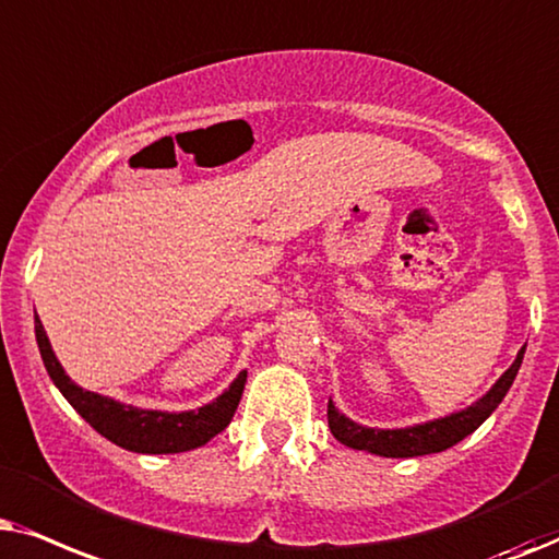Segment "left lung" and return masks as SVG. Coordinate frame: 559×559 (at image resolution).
I'll list each match as a JSON object with an SVG mask.
<instances>
[{
  "instance_id": "obj_1",
  "label": "left lung",
  "mask_w": 559,
  "mask_h": 559,
  "mask_svg": "<svg viewBox=\"0 0 559 559\" xmlns=\"http://www.w3.org/2000/svg\"><path fill=\"white\" fill-rule=\"evenodd\" d=\"M526 345L516 353V360L511 362V368L490 385L486 396L473 401L467 408L452 412L440 419L414 424V427H401V429H378L366 427V424H357L340 412L330 399L326 404V421H330V431L334 440L347 444L353 450H366L370 455L381 457H419L431 455V452H442L465 440L467 435H473L490 414L496 412L506 393H509L513 378H516L519 368H522Z\"/></svg>"
}]
</instances>
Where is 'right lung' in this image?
<instances>
[{"label":"right lung","mask_w":559,"mask_h":559,"mask_svg":"<svg viewBox=\"0 0 559 559\" xmlns=\"http://www.w3.org/2000/svg\"><path fill=\"white\" fill-rule=\"evenodd\" d=\"M35 340L40 349L43 366H46L50 381L63 393V399L117 448L143 455H174V452H189L202 448L217 437L222 429L233 421L235 408L240 404L248 370L229 383V389L219 393L210 404L189 408V412H158V408H140L122 404L102 393L81 389L66 376V370L50 347V340L40 317L35 314Z\"/></svg>","instance_id":"right-lung-1"}]
</instances>
